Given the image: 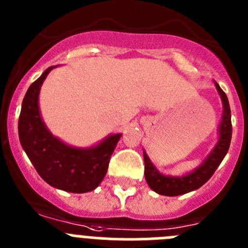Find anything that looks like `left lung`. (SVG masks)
Segmentation results:
<instances>
[{
	"mask_svg": "<svg viewBox=\"0 0 248 248\" xmlns=\"http://www.w3.org/2000/svg\"><path fill=\"white\" fill-rule=\"evenodd\" d=\"M215 84L220 93L223 104L222 122L220 124V139H218L217 145L215 146L211 154L200 168L196 169L191 174L181 177L164 176L154 168V165L149 160L148 155L144 153V163H145L144 174H145L146 183L150 186V189L154 190L157 194L165 195V196H177V195H183L199 189L214 175L225 155L227 154L232 137L231 109H230L229 99H227L225 92L220 88L217 83H215Z\"/></svg>",
	"mask_w": 248,
	"mask_h": 248,
	"instance_id": "obj_1",
	"label": "left lung"
}]
</instances>
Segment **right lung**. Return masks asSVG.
Masks as SVG:
<instances>
[{
  "instance_id": "obj_1",
  "label": "right lung",
  "mask_w": 248,
  "mask_h": 248,
  "mask_svg": "<svg viewBox=\"0 0 248 248\" xmlns=\"http://www.w3.org/2000/svg\"><path fill=\"white\" fill-rule=\"evenodd\" d=\"M53 68L46 69L23 98L18 119L19 141L39 176L50 186L76 194L92 191L104 179L122 134L110 135L89 149L72 148L50 134L39 114L38 94Z\"/></svg>"
}]
</instances>
